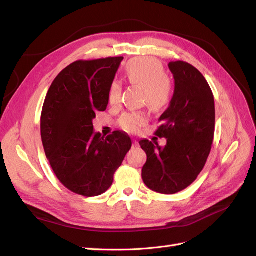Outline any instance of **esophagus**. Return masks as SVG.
I'll list each match as a JSON object with an SVG mask.
<instances>
[{
  "label": "esophagus",
  "mask_w": 256,
  "mask_h": 256,
  "mask_svg": "<svg viewBox=\"0 0 256 256\" xmlns=\"http://www.w3.org/2000/svg\"><path fill=\"white\" fill-rule=\"evenodd\" d=\"M132 146H134V147H136H136H138V141H134Z\"/></svg>",
  "instance_id": "1"
}]
</instances>
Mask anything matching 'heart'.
I'll return each mask as SVG.
<instances>
[{
    "instance_id": "heart-1",
    "label": "heart",
    "mask_w": 256,
    "mask_h": 256,
    "mask_svg": "<svg viewBox=\"0 0 256 256\" xmlns=\"http://www.w3.org/2000/svg\"><path fill=\"white\" fill-rule=\"evenodd\" d=\"M128 81L143 88V102L150 110H164L172 97V84L164 74V67L156 58L150 56L138 58L129 60L125 66ZM122 97V84L113 81L109 88V102L112 106L118 104ZM147 122L142 112H128L122 115L120 127L129 134H134Z\"/></svg>"
}]
</instances>
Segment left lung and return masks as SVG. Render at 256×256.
<instances>
[{
    "mask_svg": "<svg viewBox=\"0 0 256 256\" xmlns=\"http://www.w3.org/2000/svg\"><path fill=\"white\" fill-rule=\"evenodd\" d=\"M173 98L160 116L154 134L166 138L164 147L141 140L147 154L144 184L162 194H174L194 182L205 166L214 134V99L204 76L184 60L171 62Z\"/></svg>",
    "mask_w": 256,
    "mask_h": 256,
    "instance_id": "obj_1",
    "label": "left lung"
}]
</instances>
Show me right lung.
I'll return each instance as SVG.
<instances>
[{
  "label": "right lung",
  "mask_w": 256,
  "mask_h": 256,
  "mask_svg": "<svg viewBox=\"0 0 256 256\" xmlns=\"http://www.w3.org/2000/svg\"><path fill=\"white\" fill-rule=\"evenodd\" d=\"M124 58L76 60L62 70L46 96L40 134L46 156L58 180L76 194L97 196L111 187L131 148L127 134L106 138L92 120L106 111L109 88Z\"/></svg>",
  "instance_id": "obj_1"
}]
</instances>
